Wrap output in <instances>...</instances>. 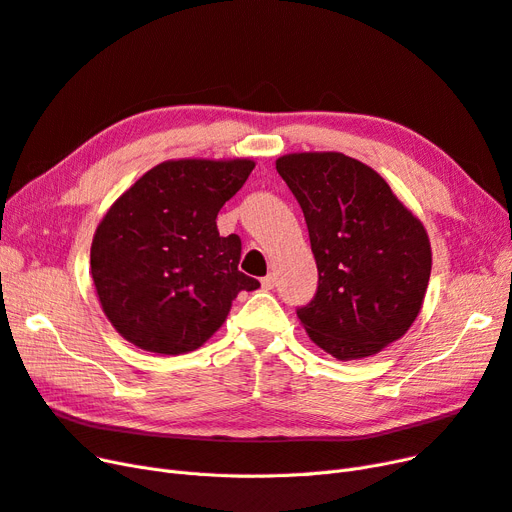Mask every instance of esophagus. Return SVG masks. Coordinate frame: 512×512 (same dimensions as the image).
<instances>
[{
	"label": "esophagus",
	"instance_id": "esophagus-1",
	"mask_svg": "<svg viewBox=\"0 0 512 512\" xmlns=\"http://www.w3.org/2000/svg\"><path fill=\"white\" fill-rule=\"evenodd\" d=\"M274 285H276V278H274V274H268V276H263V278H261V287L266 289V291L274 289Z\"/></svg>",
	"mask_w": 512,
	"mask_h": 512
}]
</instances>
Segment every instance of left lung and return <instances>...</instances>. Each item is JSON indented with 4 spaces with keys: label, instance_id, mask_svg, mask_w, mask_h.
Instances as JSON below:
<instances>
[{
    "label": "left lung",
    "instance_id": "obj_1",
    "mask_svg": "<svg viewBox=\"0 0 512 512\" xmlns=\"http://www.w3.org/2000/svg\"><path fill=\"white\" fill-rule=\"evenodd\" d=\"M304 211L318 287L297 316L312 342L339 361L380 352L420 314L432 255L424 225L367 164L350 156L276 160Z\"/></svg>",
    "mask_w": 512,
    "mask_h": 512
}]
</instances>
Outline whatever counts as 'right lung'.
<instances>
[{
  "label": "right lung",
  "instance_id": "right-lung-1",
  "mask_svg": "<svg viewBox=\"0 0 512 512\" xmlns=\"http://www.w3.org/2000/svg\"><path fill=\"white\" fill-rule=\"evenodd\" d=\"M251 160L162 162L124 192L97 227L92 280L118 333L147 352L200 348L240 291V238L219 236L217 215L249 179Z\"/></svg>",
  "mask_w": 512,
  "mask_h": 512
}]
</instances>
